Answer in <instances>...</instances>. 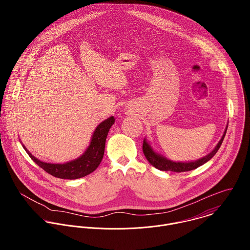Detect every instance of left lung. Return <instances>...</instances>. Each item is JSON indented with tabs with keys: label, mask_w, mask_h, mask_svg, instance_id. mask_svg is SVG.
<instances>
[{
	"label": "left lung",
	"mask_w": 250,
	"mask_h": 250,
	"mask_svg": "<svg viewBox=\"0 0 250 250\" xmlns=\"http://www.w3.org/2000/svg\"><path fill=\"white\" fill-rule=\"evenodd\" d=\"M227 127L228 124L225 128V131L220 139V141L216 144V146L214 147V150L209 153L208 155L204 156L201 159H198L196 161H191V162H173L171 160H168L167 158L164 157L163 155L157 153L156 151H154V149L152 148V146L150 145V143L147 142L146 139H144L143 141V150L144 153L145 158L147 159V161L156 168L163 170V171H174V172H184V171H189L192 169H195L197 167H199L200 166L206 164L208 161H210L215 153L217 152V150L219 149L221 143L224 140L226 131H227Z\"/></svg>",
	"instance_id": "8db88e82"
}]
</instances>
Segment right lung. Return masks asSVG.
Wrapping results in <instances>:
<instances>
[{
    "label": "right lung",
    "instance_id": "add662e5",
    "mask_svg": "<svg viewBox=\"0 0 250 250\" xmlns=\"http://www.w3.org/2000/svg\"><path fill=\"white\" fill-rule=\"evenodd\" d=\"M114 120V117L110 116L101 122L93 132L90 143L83 155L64 164H51L42 162L36 159L23 144L22 145L31 159L47 173L57 178L69 180L82 178L90 174L99 167L104 156L107 134L110 127L113 125Z\"/></svg>",
    "mask_w": 250,
    "mask_h": 250
}]
</instances>
